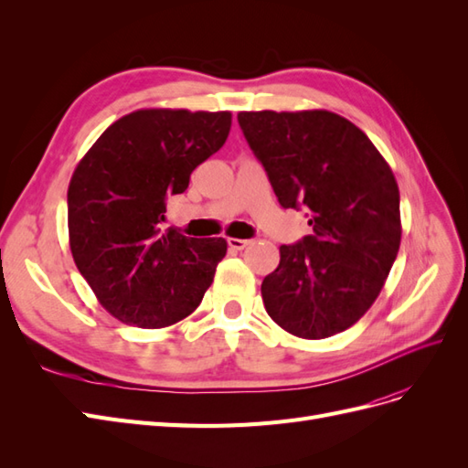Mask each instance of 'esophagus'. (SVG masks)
I'll list each match as a JSON object with an SVG mask.
<instances>
[{"label":"esophagus","instance_id":"1","mask_svg":"<svg viewBox=\"0 0 468 468\" xmlns=\"http://www.w3.org/2000/svg\"><path fill=\"white\" fill-rule=\"evenodd\" d=\"M250 244H251V239H242V238H229V246H230L232 250H236V251H239V250L248 248Z\"/></svg>","mask_w":468,"mask_h":468}]
</instances>
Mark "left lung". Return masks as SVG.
Listing matches in <instances>:
<instances>
[{
    "mask_svg": "<svg viewBox=\"0 0 468 468\" xmlns=\"http://www.w3.org/2000/svg\"><path fill=\"white\" fill-rule=\"evenodd\" d=\"M238 122L279 203L308 207L313 234L281 246L261 282L282 330L324 339L351 328L390 273L400 248V193L361 129L332 111H242Z\"/></svg>",
    "mask_w": 468,
    "mask_h": 468,
    "instance_id": "left-lung-1",
    "label": "left lung"
}]
</instances>
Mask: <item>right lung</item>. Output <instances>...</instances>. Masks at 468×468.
<instances>
[{
	"label": "right lung",
	"mask_w": 468,
	"mask_h": 468,
	"mask_svg": "<svg viewBox=\"0 0 468 468\" xmlns=\"http://www.w3.org/2000/svg\"><path fill=\"white\" fill-rule=\"evenodd\" d=\"M230 111L138 109L112 122L68 187L69 250L109 314L165 328L201 304L226 256L224 238L162 229L165 201L226 143Z\"/></svg>",
	"instance_id": "1"
}]
</instances>
